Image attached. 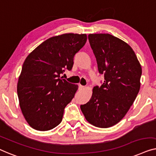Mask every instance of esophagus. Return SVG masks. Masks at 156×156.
<instances>
[{"mask_svg":"<svg viewBox=\"0 0 156 156\" xmlns=\"http://www.w3.org/2000/svg\"><path fill=\"white\" fill-rule=\"evenodd\" d=\"M85 88V86H83V85H80V84H79L78 85V89L80 90H83V89H84Z\"/></svg>","mask_w":156,"mask_h":156,"instance_id":"esophagus-1","label":"esophagus"}]
</instances>
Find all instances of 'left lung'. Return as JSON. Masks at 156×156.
Wrapping results in <instances>:
<instances>
[{
    "label": "left lung",
    "instance_id": "obj_1",
    "mask_svg": "<svg viewBox=\"0 0 156 156\" xmlns=\"http://www.w3.org/2000/svg\"><path fill=\"white\" fill-rule=\"evenodd\" d=\"M88 40L105 80L100 87H93L90 100L80 109L90 124L108 128L120 122L134 102L141 66L130 46L117 37L90 34Z\"/></svg>",
    "mask_w": 156,
    "mask_h": 156
}]
</instances>
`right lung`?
Here are the masks:
<instances>
[{"instance_id":"right-lung-1","label":"right lung","mask_w":156,"mask_h":156,"mask_svg":"<svg viewBox=\"0 0 156 156\" xmlns=\"http://www.w3.org/2000/svg\"><path fill=\"white\" fill-rule=\"evenodd\" d=\"M85 34H63L47 39L26 58L17 91L23 115L38 131L55 128L62 121L66 105L78 88L62 79L71 71L75 54L85 45Z\"/></svg>"}]
</instances>
